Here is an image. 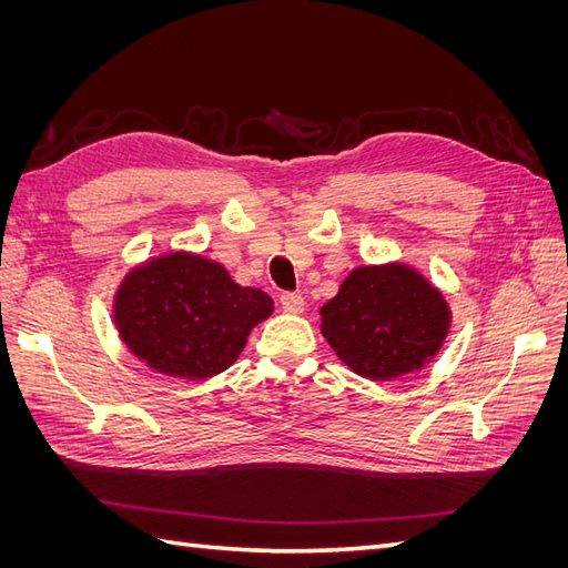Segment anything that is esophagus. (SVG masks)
<instances>
[{
  "instance_id": "1",
  "label": "esophagus",
  "mask_w": 568,
  "mask_h": 568,
  "mask_svg": "<svg viewBox=\"0 0 568 568\" xmlns=\"http://www.w3.org/2000/svg\"><path fill=\"white\" fill-rule=\"evenodd\" d=\"M280 303H282V311L288 315H301L305 307V301L301 294H282Z\"/></svg>"
}]
</instances>
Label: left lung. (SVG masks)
<instances>
[{"label": "left lung", "instance_id": "8db88e82", "mask_svg": "<svg viewBox=\"0 0 568 568\" xmlns=\"http://www.w3.org/2000/svg\"><path fill=\"white\" fill-rule=\"evenodd\" d=\"M320 317L341 363L372 382L426 367L453 322L440 291L405 263L355 267L320 307Z\"/></svg>", "mask_w": 568, "mask_h": 568}]
</instances>
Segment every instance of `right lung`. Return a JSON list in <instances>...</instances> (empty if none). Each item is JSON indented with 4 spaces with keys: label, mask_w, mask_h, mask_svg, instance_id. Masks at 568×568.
<instances>
[{
    "label": "right lung",
    "mask_w": 568,
    "mask_h": 568,
    "mask_svg": "<svg viewBox=\"0 0 568 568\" xmlns=\"http://www.w3.org/2000/svg\"><path fill=\"white\" fill-rule=\"evenodd\" d=\"M272 311L265 291L236 284L225 265L192 251L134 265L113 296V322L128 351L149 369L186 382L232 367Z\"/></svg>",
    "instance_id": "add662e5"
}]
</instances>
